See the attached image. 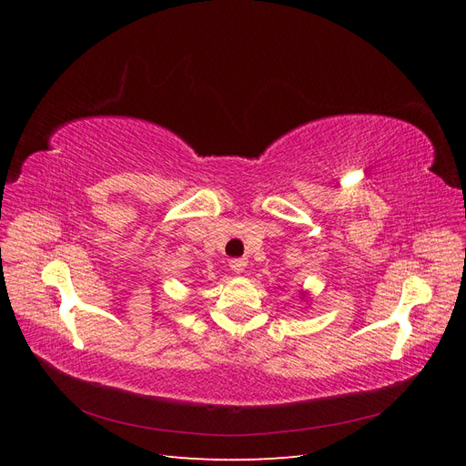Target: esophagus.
Returning a JSON list of instances; mask_svg holds the SVG:
<instances>
[{"label":"esophagus","mask_w":466,"mask_h":466,"mask_svg":"<svg viewBox=\"0 0 466 466\" xmlns=\"http://www.w3.org/2000/svg\"><path fill=\"white\" fill-rule=\"evenodd\" d=\"M247 264H248L247 258H233V260L229 262L231 270H233L235 274H243V272L247 270Z\"/></svg>","instance_id":"obj_1"}]
</instances>
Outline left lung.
Masks as SVG:
<instances>
[{
    "instance_id": "left-lung-1",
    "label": "left lung",
    "mask_w": 466,
    "mask_h": 466,
    "mask_svg": "<svg viewBox=\"0 0 466 466\" xmlns=\"http://www.w3.org/2000/svg\"><path fill=\"white\" fill-rule=\"evenodd\" d=\"M301 299L303 301H311V298H309V291H301Z\"/></svg>"
}]
</instances>
